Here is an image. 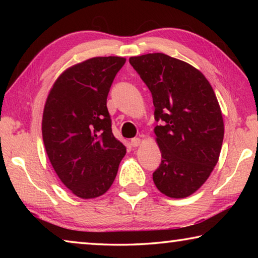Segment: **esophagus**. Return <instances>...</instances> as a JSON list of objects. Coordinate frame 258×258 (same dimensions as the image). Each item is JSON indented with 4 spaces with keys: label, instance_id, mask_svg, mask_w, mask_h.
I'll list each match as a JSON object with an SVG mask.
<instances>
[{
    "label": "esophagus",
    "instance_id": "34e87169",
    "mask_svg": "<svg viewBox=\"0 0 258 258\" xmlns=\"http://www.w3.org/2000/svg\"><path fill=\"white\" fill-rule=\"evenodd\" d=\"M140 145H141V139L140 138H134L131 140V146L132 147H139Z\"/></svg>",
    "mask_w": 258,
    "mask_h": 258
}]
</instances>
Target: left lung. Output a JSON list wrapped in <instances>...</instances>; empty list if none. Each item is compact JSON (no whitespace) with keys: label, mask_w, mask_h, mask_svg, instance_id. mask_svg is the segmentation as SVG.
<instances>
[{"label":"left lung","mask_w":258,"mask_h":258,"mask_svg":"<svg viewBox=\"0 0 258 258\" xmlns=\"http://www.w3.org/2000/svg\"><path fill=\"white\" fill-rule=\"evenodd\" d=\"M130 63L152 94L161 163L152 174L161 194L185 198L202 186L220 157L224 123L207 78L164 53L131 56Z\"/></svg>","instance_id":"left-lung-1"}]
</instances>
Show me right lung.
I'll return each mask as SVG.
<instances>
[{
    "mask_svg": "<svg viewBox=\"0 0 258 258\" xmlns=\"http://www.w3.org/2000/svg\"><path fill=\"white\" fill-rule=\"evenodd\" d=\"M121 56H95L66 69L47 95L43 142L60 181L82 199L102 196L111 186L126 154L113 137L107 97Z\"/></svg>",
    "mask_w": 258,
    "mask_h": 258,
    "instance_id": "add662e5",
    "label": "right lung"
}]
</instances>
